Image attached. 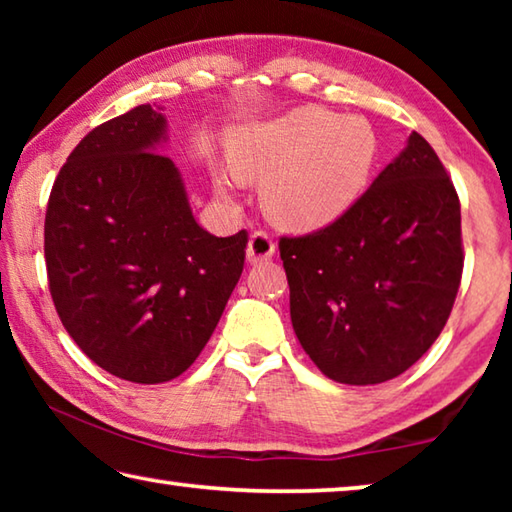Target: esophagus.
<instances>
[{"label": "esophagus", "mask_w": 512, "mask_h": 512, "mask_svg": "<svg viewBox=\"0 0 512 512\" xmlns=\"http://www.w3.org/2000/svg\"><path fill=\"white\" fill-rule=\"evenodd\" d=\"M275 253V241L271 235L264 230H257L253 237L248 239V248H246V259L250 264H259V262H268Z\"/></svg>", "instance_id": "34e87169"}]
</instances>
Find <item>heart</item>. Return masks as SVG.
I'll return each instance as SVG.
<instances>
[{"instance_id": "1", "label": "heart", "mask_w": 512, "mask_h": 512, "mask_svg": "<svg viewBox=\"0 0 512 512\" xmlns=\"http://www.w3.org/2000/svg\"><path fill=\"white\" fill-rule=\"evenodd\" d=\"M377 153V133L366 119L305 106L232 131V173H219L214 189L230 201L239 178L255 180L275 223L318 230L339 221L366 192Z\"/></svg>"}]
</instances>
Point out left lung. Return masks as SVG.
Here are the masks:
<instances>
[{
  "mask_svg": "<svg viewBox=\"0 0 512 512\" xmlns=\"http://www.w3.org/2000/svg\"><path fill=\"white\" fill-rule=\"evenodd\" d=\"M291 323L325 377L381 384L409 370L449 318L463 273L461 203L422 135L350 212L282 237Z\"/></svg>",
  "mask_w": 512,
  "mask_h": 512,
  "instance_id": "1",
  "label": "left lung"
}]
</instances>
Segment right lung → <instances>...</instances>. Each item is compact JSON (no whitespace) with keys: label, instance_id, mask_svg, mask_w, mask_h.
<instances>
[{"label":"right lung","instance_id":"1","mask_svg":"<svg viewBox=\"0 0 512 512\" xmlns=\"http://www.w3.org/2000/svg\"><path fill=\"white\" fill-rule=\"evenodd\" d=\"M149 103L69 153L45 216L49 291L74 343L119 379L162 384L192 366L237 287L248 235L196 223L183 173L158 153Z\"/></svg>","mask_w":512,"mask_h":512}]
</instances>
